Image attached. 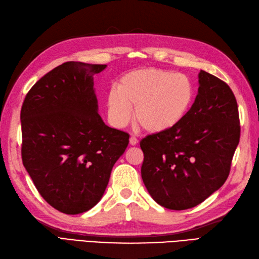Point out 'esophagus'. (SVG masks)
<instances>
[{
  "mask_svg": "<svg viewBox=\"0 0 259 259\" xmlns=\"http://www.w3.org/2000/svg\"><path fill=\"white\" fill-rule=\"evenodd\" d=\"M129 142H130V145H137L138 144V139L135 138V137H131Z\"/></svg>",
  "mask_w": 259,
  "mask_h": 259,
  "instance_id": "34e87169",
  "label": "esophagus"
}]
</instances>
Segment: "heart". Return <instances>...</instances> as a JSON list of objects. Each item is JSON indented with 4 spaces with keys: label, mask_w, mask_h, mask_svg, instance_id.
I'll return each instance as SVG.
<instances>
[{
    "label": "heart",
    "mask_w": 259,
    "mask_h": 259,
    "mask_svg": "<svg viewBox=\"0 0 259 259\" xmlns=\"http://www.w3.org/2000/svg\"><path fill=\"white\" fill-rule=\"evenodd\" d=\"M195 89L188 76L160 69H143L127 73L107 95L111 123L122 128L135 119L151 134L176 127L193 105Z\"/></svg>",
    "instance_id": "1"
}]
</instances>
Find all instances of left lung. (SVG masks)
<instances>
[{"instance_id": "8db88e82", "label": "left lung", "mask_w": 259, "mask_h": 259, "mask_svg": "<svg viewBox=\"0 0 259 259\" xmlns=\"http://www.w3.org/2000/svg\"><path fill=\"white\" fill-rule=\"evenodd\" d=\"M198 77V95L186 117L140 142L145 187L170 210L194 208L220 188L240 142L238 107L230 86L202 70Z\"/></svg>"}]
</instances>
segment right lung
Instances as JSON below:
<instances>
[{"instance_id": "obj_1", "label": "right lung", "mask_w": 259, "mask_h": 259, "mask_svg": "<svg viewBox=\"0 0 259 259\" xmlns=\"http://www.w3.org/2000/svg\"><path fill=\"white\" fill-rule=\"evenodd\" d=\"M106 66L62 63L32 86L22 106L24 166L45 200L66 214L101 200L129 143L127 132L106 125L97 112L93 76Z\"/></svg>"}]
</instances>
